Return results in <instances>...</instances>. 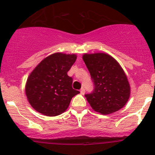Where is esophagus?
Returning <instances> with one entry per match:
<instances>
[{"instance_id": "34e87169", "label": "esophagus", "mask_w": 155, "mask_h": 155, "mask_svg": "<svg viewBox=\"0 0 155 155\" xmlns=\"http://www.w3.org/2000/svg\"><path fill=\"white\" fill-rule=\"evenodd\" d=\"M84 93H85V89H84V87H82L80 90V94H82V95H84Z\"/></svg>"}]
</instances>
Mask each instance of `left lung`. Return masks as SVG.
Masks as SVG:
<instances>
[{
	"mask_svg": "<svg viewBox=\"0 0 155 155\" xmlns=\"http://www.w3.org/2000/svg\"><path fill=\"white\" fill-rule=\"evenodd\" d=\"M82 58L94 84L93 92L84 95L92 108L106 115L125 106L131 91L120 64L106 53L84 54Z\"/></svg>",
	"mask_w": 155,
	"mask_h": 155,
	"instance_id": "1",
	"label": "left lung"
}]
</instances>
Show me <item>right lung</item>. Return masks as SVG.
I'll list each match as a JSON object with an SVG mask.
<instances>
[{"label":"right lung","mask_w":155,"mask_h":155,"mask_svg":"<svg viewBox=\"0 0 155 155\" xmlns=\"http://www.w3.org/2000/svg\"><path fill=\"white\" fill-rule=\"evenodd\" d=\"M76 55L56 53L42 60L27 79L25 93L36 111L45 116L62 114L79 91L72 87L73 79L68 72L76 60Z\"/></svg>","instance_id":"1"}]
</instances>
